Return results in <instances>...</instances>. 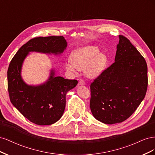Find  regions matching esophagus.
<instances>
[{
	"instance_id": "obj_1",
	"label": "esophagus",
	"mask_w": 155,
	"mask_h": 155,
	"mask_svg": "<svg viewBox=\"0 0 155 155\" xmlns=\"http://www.w3.org/2000/svg\"><path fill=\"white\" fill-rule=\"evenodd\" d=\"M85 85V81H84L83 79H79V83H78V85Z\"/></svg>"
}]
</instances>
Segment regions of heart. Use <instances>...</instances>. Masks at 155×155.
<instances>
[{
    "label": "heart",
    "instance_id": "1",
    "mask_svg": "<svg viewBox=\"0 0 155 155\" xmlns=\"http://www.w3.org/2000/svg\"><path fill=\"white\" fill-rule=\"evenodd\" d=\"M72 60L66 63L68 70L76 72L85 69L87 77L94 78L102 73L107 64V55L100 52V49L94 46H86L75 50L72 54Z\"/></svg>",
    "mask_w": 155,
    "mask_h": 155
}]
</instances>
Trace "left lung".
<instances>
[{
  "label": "left lung",
  "mask_w": 155,
  "mask_h": 155,
  "mask_svg": "<svg viewBox=\"0 0 155 155\" xmlns=\"http://www.w3.org/2000/svg\"><path fill=\"white\" fill-rule=\"evenodd\" d=\"M114 63L91 85L90 107L94 118L105 124L125 121L144 99L147 66L143 56L125 37L119 35Z\"/></svg>",
  "instance_id": "obj_1"
}]
</instances>
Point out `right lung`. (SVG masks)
<instances>
[{
  "instance_id": "right-lung-1",
  "label": "right lung",
  "mask_w": 155,
  "mask_h": 155,
  "mask_svg": "<svg viewBox=\"0 0 155 155\" xmlns=\"http://www.w3.org/2000/svg\"><path fill=\"white\" fill-rule=\"evenodd\" d=\"M67 46L63 36L39 37L19 48L8 70V89L13 105L31 122L39 125L55 123L63 114L67 93L77 85L76 79L55 76L51 69L48 80L39 85L26 84L21 76L23 62L31 51L54 55L63 53Z\"/></svg>"
}]
</instances>
